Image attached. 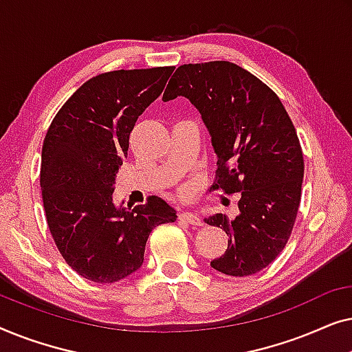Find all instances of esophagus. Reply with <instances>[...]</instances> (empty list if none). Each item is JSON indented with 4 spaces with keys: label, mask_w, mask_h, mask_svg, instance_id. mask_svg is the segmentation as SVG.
Returning <instances> with one entry per match:
<instances>
[{
    "label": "esophagus",
    "mask_w": 352,
    "mask_h": 352,
    "mask_svg": "<svg viewBox=\"0 0 352 352\" xmlns=\"http://www.w3.org/2000/svg\"><path fill=\"white\" fill-rule=\"evenodd\" d=\"M179 219L186 221V223H189L192 226H201V224H204V221H201L195 213H190V211H182V213H179Z\"/></svg>",
    "instance_id": "34e87169"
}]
</instances>
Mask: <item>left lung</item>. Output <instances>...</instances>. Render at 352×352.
<instances>
[{
	"label": "left lung",
	"mask_w": 352,
	"mask_h": 352,
	"mask_svg": "<svg viewBox=\"0 0 352 352\" xmlns=\"http://www.w3.org/2000/svg\"><path fill=\"white\" fill-rule=\"evenodd\" d=\"M184 96L211 134L218 170L210 192L240 194L239 216L216 213L206 224L228 234L211 267L232 277L269 266L290 239L301 201L305 160L296 129L278 96L228 60L177 67L163 100Z\"/></svg>",
	"instance_id": "left-lung-1"
}]
</instances>
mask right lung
Instances as JSON below:
<instances>
[{
  "label": "right lung",
  "instance_id": "right-lung-1",
  "mask_svg": "<svg viewBox=\"0 0 352 352\" xmlns=\"http://www.w3.org/2000/svg\"><path fill=\"white\" fill-rule=\"evenodd\" d=\"M173 70L96 75L67 99L46 133L40 186L47 228L65 263L91 282L113 283L138 271L152 229L177 218L155 195L134 208L112 201L134 123Z\"/></svg>",
  "mask_w": 352,
  "mask_h": 352
}]
</instances>
